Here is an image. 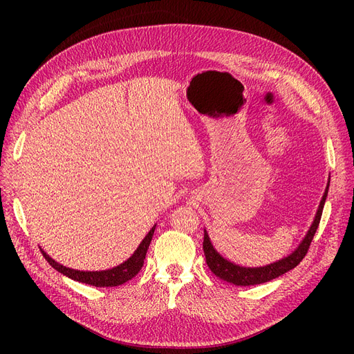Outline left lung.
I'll list each match as a JSON object with an SVG mask.
<instances>
[{"label": "left lung", "mask_w": 354, "mask_h": 354, "mask_svg": "<svg viewBox=\"0 0 354 354\" xmlns=\"http://www.w3.org/2000/svg\"><path fill=\"white\" fill-rule=\"evenodd\" d=\"M328 187H330V178H328L326 192H324L320 205H319L317 214H315L313 224H311L307 235L301 241V244L297 247V250L292 254H290L288 257L280 259V261H277V263L268 264L266 267H257V268L239 267V266L228 261V259H225L219 252H216V250L211 244L208 232L203 231V254H205V259H207V264H208L209 270L216 277H219L221 280H224L227 283H231L235 286H255V284H263V283L271 281V280H274V278L280 277V275L286 274L287 271L295 268L303 261V258L306 257V254L310 248L314 234L319 228L323 208H324V202H326L327 192H328Z\"/></svg>", "instance_id": "1"}]
</instances>
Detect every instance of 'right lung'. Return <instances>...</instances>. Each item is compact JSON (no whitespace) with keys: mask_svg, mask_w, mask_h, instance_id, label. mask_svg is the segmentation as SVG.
Segmentation results:
<instances>
[{"mask_svg":"<svg viewBox=\"0 0 354 354\" xmlns=\"http://www.w3.org/2000/svg\"><path fill=\"white\" fill-rule=\"evenodd\" d=\"M155 228H156V225L151 231H149V234L143 238V241L140 243V245L138 247V250L133 252L132 257L127 259V261H124L123 264H120L115 268H111V270H106V271L71 270V268H67L64 266H60L59 263H55L54 259L50 258L44 251H43V255L47 259V263L54 270H57L59 272L71 278V280H74V281L90 284V286H95V287H116V286L124 284L129 280H132V278L142 270L143 263H145V257H146L149 244H151V241H152Z\"/></svg>","mask_w":354,"mask_h":354,"instance_id":"1","label":"right lung"}]
</instances>
